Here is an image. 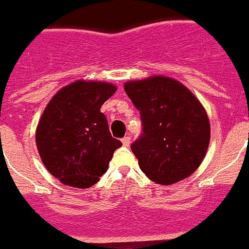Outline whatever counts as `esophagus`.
Returning <instances> with one entry per match:
<instances>
[{
  "label": "esophagus",
  "mask_w": 249,
  "mask_h": 249,
  "mask_svg": "<svg viewBox=\"0 0 249 249\" xmlns=\"http://www.w3.org/2000/svg\"><path fill=\"white\" fill-rule=\"evenodd\" d=\"M123 144H124L125 147H129V144H130V137H124L121 139Z\"/></svg>",
  "instance_id": "1"
}]
</instances>
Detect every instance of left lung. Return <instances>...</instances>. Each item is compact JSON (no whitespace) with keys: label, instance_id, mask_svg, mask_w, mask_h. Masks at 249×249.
I'll use <instances>...</instances> for the list:
<instances>
[{"label":"left lung","instance_id":"8db88e82","mask_svg":"<svg viewBox=\"0 0 249 249\" xmlns=\"http://www.w3.org/2000/svg\"><path fill=\"white\" fill-rule=\"evenodd\" d=\"M124 89L143 121V134L131 150L144 175L160 185L187 178L199 168L210 143V123L201 102L166 76L128 81Z\"/></svg>","mask_w":249,"mask_h":249}]
</instances>
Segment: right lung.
<instances>
[{
    "mask_svg": "<svg viewBox=\"0 0 249 249\" xmlns=\"http://www.w3.org/2000/svg\"><path fill=\"white\" fill-rule=\"evenodd\" d=\"M116 86L78 79L52 97L35 131L45 168L62 183L89 189L107 171L120 141L110 134L102 104Z\"/></svg>",
    "mask_w": 249,
    "mask_h": 249,
    "instance_id": "obj_1",
    "label": "right lung"
}]
</instances>
